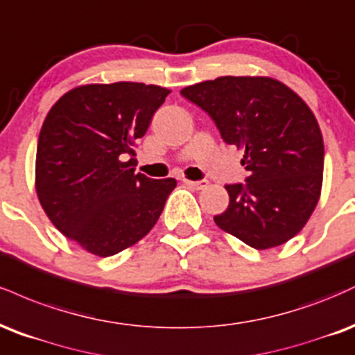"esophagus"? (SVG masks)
<instances>
[{"mask_svg":"<svg viewBox=\"0 0 355 355\" xmlns=\"http://www.w3.org/2000/svg\"><path fill=\"white\" fill-rule=\"evenodd\" d=\"M182 182H184L186 186L194 187V189H204V187H207V184H209L207 181H193V179H186V178H182Z\"/></svg>","mask_w":355,"mask_h":355,"instance_id":"34e87169","label":"esophagus"}]
</instances>
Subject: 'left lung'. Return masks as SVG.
I'll return each instance as SVG.
<instances>
[{"label":"left lung","mask_w":355,"mask_h":355,"mask_svg":"<svg viewBox=\"0 0 355 355\" xmlns=\"http://www.w3.org/2000/svg\"><path fill=\"white\" fill-rule=\"evenodd\" d=\"M181 94L244 153L248 182L226 186L229 206L214 223L259 251L293 239L322 189L324 141L311 107L269 76H220L182 87Z\"/></svg>","instance_id":"8db88e82"}]
</instances>
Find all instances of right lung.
<instances>
[{
  "mask_svg": "<svg viewBox=\"0 0 355 355\" xmlns=\"http://www.w3.org/2000/svg\"><path fill=\"white\" fill-rule=\"evenodd\" d=\"M171 93L119 81L69 89L46 114L36 151L37 199L58 231L87 252L114 256L159 219L176 179L135 173L136 139Z\"/></svg>",
  "mask_w": 355,
  "mask_h": 355,
  "instance_id": "add662e5",
  "label": "right lung"
}]
</instances>
